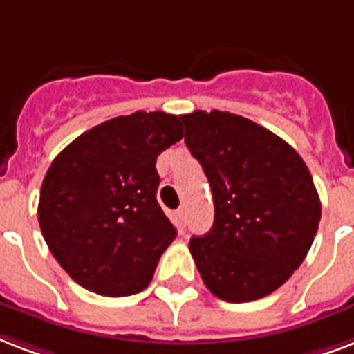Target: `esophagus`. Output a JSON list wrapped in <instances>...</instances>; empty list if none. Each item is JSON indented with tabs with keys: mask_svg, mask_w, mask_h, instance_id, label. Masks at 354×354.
<instances>
[{
	"mask_svg": "<svg viewBox=\"0 0 354 354\" xmlns=\"http://www.w3.org/2000/svg\"><path fill=\"white\" fill-rule=\"evenodd\" d=\"M176 217L178 221H180V225L185 226V221H187V212H185V207H178Z\"/></svg>",
	"mask_w": 354,
	"mask_h": 354,
	"instance_id": "34e87169",
	"label": "esophagus"
}]
</instances>
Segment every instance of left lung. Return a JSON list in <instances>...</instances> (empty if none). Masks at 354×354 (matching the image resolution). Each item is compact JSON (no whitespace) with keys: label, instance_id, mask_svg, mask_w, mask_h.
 I'll use <instances>...</instances> for the list:
<instances>
[{"label":"left lung","instance_id":"8db88e82","mask_svg":"<svg viewBox=\"0 0 354 354\" xmlns=\"http://www.w3.org/2000/svg\"><path fill=\"white\" fill-rule=\"evenodd\" d=\"M180 118L215 206L212 230L189 241L204 284L228 303L273 293L303 263L319 225L308 167L284 139L249 118L217 109Z\"/></svg>","mask_w":354,"mask_h":354}]
</instances>
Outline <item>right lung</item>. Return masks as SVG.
<instances>
[{
    "label": "right lung",
    "mask_w": 354,
    "mask_h": 354,
    "mask_svg": "<svg viewBox=\"0 0 354 354\" xmlns=\"http://www.w3.org/2000/svg\"><path fill=\"white\" fill-rule=\"evenodd\" d=\"M183 137L176 115L137 111L94 126L46 172L39 225L59 266L104 297L139 293L174 241L156 159Z\"/></svg>",
    "instance_id": "obj_1"
}]
</instances>
